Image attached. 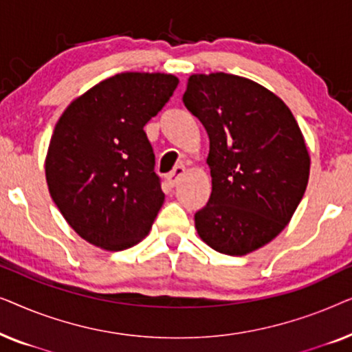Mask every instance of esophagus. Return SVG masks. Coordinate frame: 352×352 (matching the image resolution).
<instances>
[{
    "mask_svg": "<svg viewBox=\"0 0 352 352\" xmlns=\"http://www.w3.org/2000/svg\"><path fill=\"white\" fill-rule=\"evenodd\" d=\"M184 176H186V168L184 166H176L175 170H173L170 175H168L166 181H168V184H170L171 187H175V186L179 184V181Z\"/></svg>",
    "mask_w": 352,
    "mask_h": 352,
    "instance_id": "34e87169",
    "label": "esophagus"
}]
</instances>
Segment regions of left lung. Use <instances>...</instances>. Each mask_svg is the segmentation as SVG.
<instances>
[{"label": "left lung", "instance_id": "obj_1", "mask_svg": "<svg viewBox=\"0 0 352 352\" xmlns=\"http://www.w3.org/2000/svg\"><path fill=\"white\" fill-rule=\"evenodd\" d=\"M210 138L211 195L195 213L200 239L243 256L290 223L309 181L311 157L287 104L256 81L194 74L182 96Z\"/></svg>", "mask_w": 352, "mask_h": 352}]
</instances>
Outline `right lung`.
<instances>
[{"label":"right lung","instance_id":"1","mask_svg":"<svg viewBox=\"0 0 352 352\" xmlns=\"http://www.w3.org/2000/svg\"><path fill=\"white\" fill-rule=\"evenodd\" d=\"M179 83L171 74L124 72L67 105L47 147L50 194L81 239L122 252L151 232L165 194L144 131Z\"/></svg>","mask_w":352,"mask_h":352}]
</instances>
